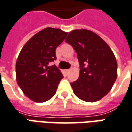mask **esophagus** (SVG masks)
Segmentation results:
<instances>
[{
	"mask_svg": "<svg viewBox=\"0 0 132 132\" xmlns=\"http://www.w3.org/2000/svg\"><path fill=\"white\" fill-rule=\"evenodd\" d=\"M69 71H70V69H66V70H65V72H66V73H68Z\"/></svg>",
	"mask_w": 132,
	"mask_h": 132,
	"instance_id": "1",
	"label": "esophagus"
}]
</instances>
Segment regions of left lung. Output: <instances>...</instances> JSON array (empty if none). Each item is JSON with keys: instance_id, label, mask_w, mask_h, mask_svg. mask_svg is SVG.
<instances>
[{"instance_id": "obj_1", "label": "left lung", "mask_w": 132, "mask_h": 132, "mask_svg": "<svg viewBox=\"0 0 132 132\" xmlns=\"http://www.w3.org/2000/svg\"><path fill=\"white\" fill-rule=\"evenodd\" d=\"M65 41L74 48L80 65L79 79L71 83L74 94L87 102L100 100L117 77L113 51L97 34L86 29L71 31Z\"/></svg>"}]
</instances>
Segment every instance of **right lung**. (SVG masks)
Returning <instances> with one entry per match:
<instances>
[{"instance_id": "add662e5", "label": "right lung", "mask_w": 132, "mask_h": 132, "mask_svg": "<svg viewBox=\"0 0 132 132\" xmlns=\"http://www.w3.org/2000/svg\"><path fill=\"white\" fill-rule=\"evenodd\" d=\"M68 33L46 28L35 34L21 49L15 64L16 81L24 94L36 102H45L56 92L63 74L55 65L56 48Z\"/></svg>"}]
</instances>
